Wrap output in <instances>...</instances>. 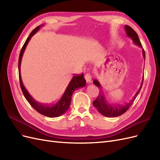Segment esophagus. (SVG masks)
Listing matches in <instances>:
<instances>
[{
	"mask_svg": "<svg viewBox=\"0 0 160 160\" xmlns=\"http://www.w3.org/2000/svg\"><path fill=\"white\" fill-rule=\"evenodd\" d=\"M85 79L87 81V83H90L91 81H92V79H91L92 77H91V75H90V73H89V72H88V73H86L85 75Z\"/></svg>",
	"mask_w": 160,
	"mask_h": 160,
	"instance_id": "esophagus-1",
	"label": "esophagus"
}]
</instances>
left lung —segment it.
<instances>
[{"mask_svg": "<svg viewBox=\"0 0 160 160\" xmlns=\"http://www.w3.org/2000/svg\"><path fill=\"white\" fill-rule=\"evenodd\" d=\"M124 27H125V32H126L127 36L133 41L135 45L139 46L140 48H142V46L141 42L139 41L138 34L135 32V31L132 27H130L128 25H125ZM142 55L144 59H146V54H145V51L143 49H142ZM143 81V77L142 79V83L141 85H140L138 92L135 93L132 99L131 100L129 103H125L123 105H118V106L111 105L107 101V99H105V97L103 90H100L99 91L100 93L98 97V98L93 101V105L101 115L105 116V117L115 118V117H118V116L122 115V114L126 112L130 108V106L132 105L134 100L135 99V98H136V97L138 96L140 90L142 89ZM93 83L98 87L99 89L101 88V89H102V88H101L99 82L98 80L95 79L93 81Z\"/></svg>", "mask_w": 160, "mask_h": 160, "instance_id": "1", "label": "left lung"}]
</instances>
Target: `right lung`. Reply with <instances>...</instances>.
<instances>
[{"label": "right lung", "instance_id": "obj_1", "mask_svg": "<svg viewBox=\"0 0 160 160\" xmlns=\"http://www.w3.org/2000/svg\"><path fill=\"white\" fill-rule=\"evenodd\" d=\"M44 25H41L36 27L30 34L28 36L27 39L26 40L25 44L22 46L20 55H19V59H18V73H19V80H20V85L21 90L22 91V93L25 96V98L27 100L28 103L31 104L32 107L35 109L38 113L47 116L48 118H57L59 116L62 115L64 114L66 111L69 109L71 101V97L73 94L74 91L79 88H83L86 85V81L83 77V74H81V75H75L72 77L69 83L67 85L65 91H64L63 94L61 96V98L59 99V101H57L56 103L51 104V105H47V104H42L41 103H38L36 100L34 99L32 96L28 93V91L26 89L25 87L24 86L22 83V78H21V64L22 61V57L23 55V53L25 52V50L28 45V42L31 40V37L35 35L36 32H37L40 30L41 27Z\"/></svg>", "mask_w": 160, "mask_h": 160}]
</instances>
